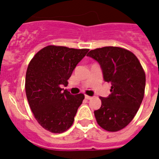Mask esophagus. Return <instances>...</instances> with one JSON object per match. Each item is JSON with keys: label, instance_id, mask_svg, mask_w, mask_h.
I'll list each match as a JSON object with an SVG mask.
<instances>
[{"label": "esophagus", "instance_id": "obj_1", "mask_svg": "<svg viewBox=\"0 0 159 159\" xmlns=\"http://www.w3.org/2000/svg\"><path fill=\"white\" fill-rule=\"evenodd\" d=\"M92 96H89V95H85V99H92Z\"/></svg>", "mask_w": 159, "mask_h": 159}]
</instances>
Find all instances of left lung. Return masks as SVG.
<instances>
[{
  "label": "left lung",
  "mask_w": 159,
  "mask_h": 159,
  "mask_svg": "<svg viewBox=\"0 0 159 159\" xmlns=\"http://www.w3.org/2000/svg\"><path fill=\"white\" fill-rule=\"evenodd\" d=\"M88 57L100 65L111 94L100 97L102 105L94 111L98 124L107 131H118L131 122L144 97L146 75L137 57L119 47L91 50Z\"/></svg>",
  "instance_id": "obj_1"
}]
</instances>
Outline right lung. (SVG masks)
Returning a JSON list of instances; mask_svg holds the SVG:
<instances>
[{
	"instance_id": "right-lung-1",
	"label": "right lung",
	"mask_w": 159,
	"mask_h": 159,
	"mask_svg": "<svg viewBox=\"0 0 159 159\" xmlns=\"http://www.w3.org/2000/svg\"><path fill=\"white\" fill-rule=\"evenodd\" d=\"M89 49L50 45L32 59L25 77V92L31 110L40 126L62 133L72 125L84 94L72 95L61 87Z\"/></svg>"
}]
</instances>
